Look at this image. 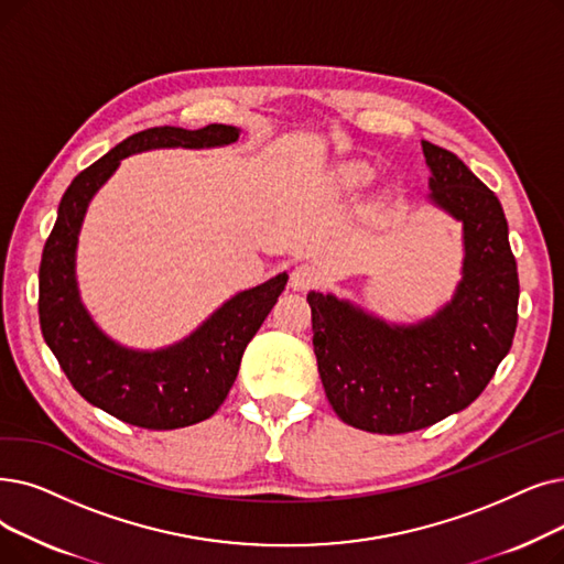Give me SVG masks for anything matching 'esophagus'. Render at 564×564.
<instances>
[{"instance_id": "esophagus-1", "label": "esophagus", "mask_w": 564, "mask_h": 564, "mask_svg": "<svg viewBox=\"0 0 564 564\" xmlns=\"http://www.w3.org/2000/svg\"><path fill=\"white\" fill-rule=\"evenodd\" d=\"M317 279H321V276H317L315 267H311V264H297V267L290 272L288 285H290L292 290H297V292H306L308 288H313V285L317 283Z\"/></svg>"}]
</instances>
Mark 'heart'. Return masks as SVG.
Segmentation results:
<instances>
[{
    "mask_svg": "<svg viewBox=\"0 0 564 564\" xmlns=\"http://www.w3.org/2000/svg\"><path fill=\"white\" fill-rule=\"evenodd\" d=\"M373 180V170L366 165H348L340 173V182L346 186H364Z\"/></svg>",
    "mask_w": 564,
    "mask_h": 564,
    "instance_id": "obj_1",
    "label": "heart"
}]
</instances>
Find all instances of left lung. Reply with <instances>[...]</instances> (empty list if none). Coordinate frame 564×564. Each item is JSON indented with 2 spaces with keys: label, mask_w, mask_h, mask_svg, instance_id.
<instances>
[{
  "label": "left lung",
  "mask_w": 564,
  "mask_h": 564,
  "mask_svg": "<svg viewBox=\"0 0 564 564\" xmlns=\"http://www.w3.org/2000/svg\"><path fill=\"white\" fill-rule=\"evenodd\" d=\"M426 200L460 224L463 262L452 300L391 323L332 292H308L313 350L338 417L369 433L426 429L468 408L507 357L519 272L500 200L456 154L422 140Z\"/></svg>",
  "instance_id": "8db88e82"
}]
</instances>
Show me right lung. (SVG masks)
Segmentation results:
<instances>
[{
  "mask_svg": "<svg viewBox=\"0 0 564 564\" xmlns=\"http://www.w3.org/2000/svg\"><path fill=\"white\" fill-rule=\"evenodd\" d=\"M239 133L228 124L140 131L83 170L62 195L39 269L41 332L78 394L127 424L173 431L212 417L228 397L249 340L285 290L288 274L237 292L170 346L129 348L99 327L80 297L76 258L85 214L124 159L154 150H214L237 142Z\"/></svg>",
  "mask_w": 564,
  "mask_h": 564,
  "instance_id": "obj_1",
  "label": "right lung"
}]
</instances>
